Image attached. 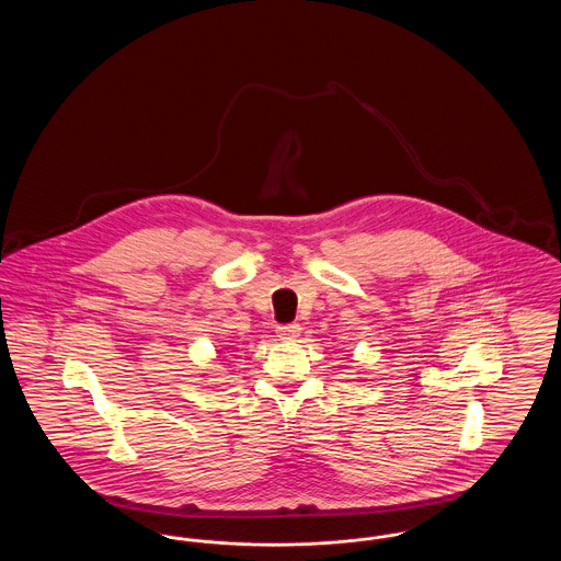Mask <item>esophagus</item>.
<instances>
[{"mask_svg":"<svg viewBox=\"0 0 561 561\" xmlns=\"http://www.w3.org/2000/svg\"><path fill=\"white\" fill-rule=\"evenodd\" d=\"M300 334V325L298 323H282L277 325V336L282 341H294Z\"/></svg>","mask_w":561,"mask_h":561,"instance_id":"1","label":"esophagus"}]
</instances>
